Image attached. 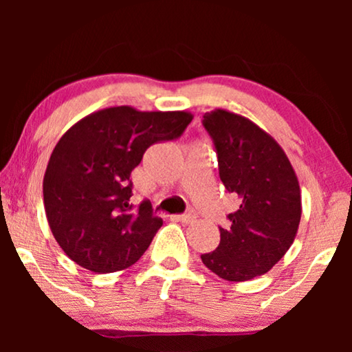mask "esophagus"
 I'll return each instance as SVG.
<instances>
[{
  "instance_id": "esophagus-1",
  "label": "esophagus",
  "mask_w": 352,
  "mask_h": 352,
  "mask_svg": "<svg viewBox=\"0 0 352 352\" xmlns=\"http://www.w3.org/2000/svg\"><path fill=\"white\" fill-rule=\"evenodd\" d=\"M176 219H179L181 223H184V224H190V223H194V221H195V214H192V213L177 214Z\"/></svg>"
}]
</instances>
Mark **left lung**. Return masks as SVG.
I'll use <instances>...</instances> for the list:
<instances>
[{
    "instance_id": "8db88e82",
    "label": "left lung",
    "mask_w": 352,
    "mask_h": 352,
    "mask_svg": "<svg viewBox=\"0 0 352 352\" xmlns=\"http://www.w3.org/2000/svg\"><path fill=\"white\" fill-rule=\"evenodd\" d=\"M213 138L219 177L239 208L219 228L221 242L201 261L224 280L245 282L280 261L296 237L301 190L287 153L271 134L242 115L214 109L204 115Z\"/></svg>"
}]
</instances>
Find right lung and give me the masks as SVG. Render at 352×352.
<instances>
[{
	"label": "right lung",
	"instance_id": "right-lung-1",
	"mask_svg": "<svg viewBox=\"0 0 352 352\" xmlns=\"http://www.w3.org/2000/svg\"><path fill=\"white\" fill-rule=\"evenodd\" d=\"M194 115L118 105L93 112L62 134L43 177L51 232L64 253L91 272L133 266L163 219L146 204L133 213L131 171L152 144L179 138Z\"/></svg>",
	"mask_w": 352,
	"mask_h": 352
}]
</instances>
